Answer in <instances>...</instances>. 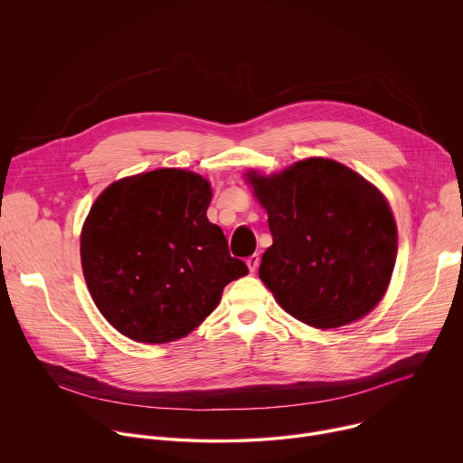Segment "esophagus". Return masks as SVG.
Segmentation results:
<instances>
[{"mask_svg":"<svg viewBox=\"0 0 463 463\" xmlns=\"http://www.w3.org/2000/svg\"><path fill=\"white\" fill-rule=\"evenodd\" d=\"M258 266H260V256L258 254H252V256L247 258V268H249L250 273H254L258 269Z\"/></svg>","mask_w":463,"mask_h":463,"instance_id":"34e87169","label":"esophagus"}]
</instances>
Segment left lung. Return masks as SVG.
<instances>
[{
    "instance_id": "8db88e82",
    "label": "left lung",
    "mask_w": 463,
    "mask_h": 463,
    "mask_svg": "<svg viewBox=\"0 0 463 463\" xmlns=\"http://www.w3.org/2000/svg\"><path fill=\"white\" fill-rule=\"evenodd\" d=\"M243 177L268 213L273 245L258 275L279 306L322 332L366 317L386 295L398 256L384 194L324 157Z\"/></svg>"
}]
</instances>
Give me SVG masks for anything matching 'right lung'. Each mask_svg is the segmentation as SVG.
Segmentation results:
<instances>
[{
    "label": "right lung",
    "instance_id": "right-lung-1",
    "mask_svg": "<svg viewBox=\"0 0 463 463\" xmlns=\"http://www.w3.org/2000/svg\"><path fill=\"white\" fill-rule=\"evenodd\" d=\"M211 200V183L183 168L128 175L100 192L82 225L80 261L118 334L146 345L183 339L249 273L209 222Z\"/></svg>",
    "mask_w": 463,
    "mask_h": 463
}]
</instances>
